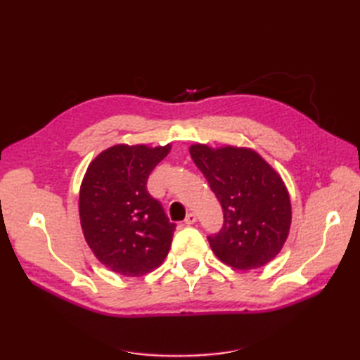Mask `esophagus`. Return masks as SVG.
I'll return each instance as SVG.
<instances>
[{
	"mask_svg": "<svg viewBox=\"0 0 360 360\" xmlns=\"http://www.w3.org/2000/svg\"><path fill=\"white\" fill-rule=\"evenodd\" d=\"M184 223L188 224V226H190V224H195V223H196V215H195V213H192V212L187 213Z\"/></svg>",
	"mask_w": 360,
	"mask_h": 360,
	"instance_id": "esophagus-1",
	"label": "esophagus"
}]
</instances>
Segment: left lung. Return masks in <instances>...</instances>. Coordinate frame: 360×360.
<instances>
[{
  "mask_svg": "<svg viewBox=\"0 0 360 360\" xmlns=\"http://www.w3.org/2000/svg\"><path fill=\"white\" fill-rule=\"evenodd\" d=\"M224 212L221 231L209 236L221 262L249 271L278 255L290 229V200L281 176L252 148L190 145Z\"/></svg>",
  "mask_w": 360,
  "mask_h": 360,
  "instance_id": "left-lung-1",
  "label": "left lung"
}]
</instances>
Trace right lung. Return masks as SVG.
<instances>
[{
  "label": "right lung",
  "instance_id": "obj_1",
  "mask_svg": "<svg viewBox=\"0 0 360 360\" xmlns=\"http://www.w3.org/2000/svg\"><path fill=\"white\" fill-rule=\"evenodd\" d=\"M172 150L148 145H112L97 155L83 176L79 213L83 235L110 271L141 277L156 269L172 246L174 224L151 198L147 179Z\"/></svg>",
  "mask_w": 360,
  "mask_h": 360
}]
</instances>
